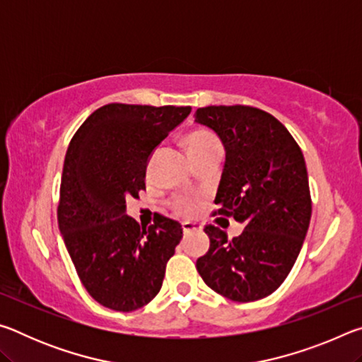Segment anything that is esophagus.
Here are the masks:
<instances>
[{
  "instance_id": "obj_1",
  "label": "esophagus",
  "mask_w": 362,
  "mask_h": 362,
  "mask_svg": "<svg viewBox=\"0 0 362 362\" xmlns=\"http://www.w3.org/2000/svg\"><path fill=\"white\" fill-rule=\"evenodd\" d=\"M182 228H183V233L188 235V233H192V231H199L201 228H203V226H201L199 223H196V222H183Z\"/></svg>"
}]
</instances>
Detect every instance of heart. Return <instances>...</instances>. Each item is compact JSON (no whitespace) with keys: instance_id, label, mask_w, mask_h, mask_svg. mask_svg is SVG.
<instances>
[{"instance_id":"obj_1","label":"heart","mask_w":362,"mask_h":362,"mask_svg":"<svg viewBox=\"0 0 362 362\" xmlns=\"http://www.w3.org/2000/svg\"><path fill=\"white\" fill-rule=\"evenodd\" d=\"M187 144H188L189 153L203 151V150H209V148H222V144H220V140L216 136H214V134L206 132V131L193 132L192 136L188 137ZM179 207L183 211H187V209H189V207H192V204H189L187 199H180Z\"/></svg>"}]
</instances>
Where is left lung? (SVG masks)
Listing matches in <instances>:
<instances>
[{"label": "left lung", "mask_w": 362, "mask_h": 362, "mask_svg": "<svg viewBox=\"0 0 362 362\" xmlns=\"http://www.w3.org/2000/svg\"><path fill=\"white\" fill-rule=\"evenodd\" d=\"M194 121L217 134L225 166L214 216L244 225L228 240L206 225L211 240L196 260L204 283L233 302H255L284 283L308 231L311 196L303 153L273 115L249 105L198 108Z\"/></svg>", "instance_id": "8db88e82"}]
</instances>
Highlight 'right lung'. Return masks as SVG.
I'll return each instance as SVG.
<instances>
[{"label": "right lung", "mask_w": 362, "mask_h": 362, "mask_svg": "<svg viewBox=\"0 0 362 362\" xmlns=\"http://www.w3.org/2000/svg\"><path fill=\"white\" fill-rule=\"evenodd\" d=\"M192 107L108 103L75 132L64 161L59 230L86 291L115 311L142 308L163 286L182 225L158 216L148 228L126 216L145 189L148 156Z\"/></svg>", "instance_id": "right-lung-1"}]
</instances>
